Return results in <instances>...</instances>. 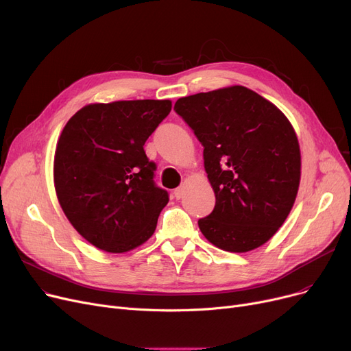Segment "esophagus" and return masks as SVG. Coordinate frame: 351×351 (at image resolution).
<instances>
[{
  "mask_svg": "<svg viewBox=\"0 0 351 351\" xmlns=\"http://www.w3.org/2000/svg\"><path fill=\"white\" fill-rule=\"evenodd\" d=\"M184 191H185V187H184V185H181V187H178V189H176V190H174V197H176L177 199L182 198Z\"/></svg>",
  "mask_w": 351,
  "mask_h": 351,
  "instance_id": "34e87169",
  "label": "esophagus"
}]
</instances>
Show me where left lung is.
<instances>
[{
    "mask_svg": "<svg viewBox=\"0 0 351 351\" xmlns=\"http://www.w3.org/2000/svg\"><path fill=\"white\" fill-rule=\"evenodd\" d=\"M174 110L204 146L214 211L198 221L222 251L242 254L269 241L289 215L302 157L292 123L272 101L245 86L180 97Z\"/></svg>",
    "mask_w": 351,
    "mask_h": 351,
    "instance_id": "obj_1",
    "label": "left lung"
}]
</instances>
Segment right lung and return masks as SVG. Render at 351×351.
Segmentation results:
<instances>
[{"label":"right lung","mask_w":351,"mask_h":351,"mask_svg":"<svg viewBox=\"0 0 351 351\" xmlns=\"http://www.w3.org/2000/svg\"><path fill=\"white\" fill-rule=\"evenodd\" d=\"M171 110V100L90 103L62 130L53 184L62 211L96 248L136 250L156 231L169 194L153 181L143 146Z\"/></svg>","instance_id":"add662e5"}]
</instances>
